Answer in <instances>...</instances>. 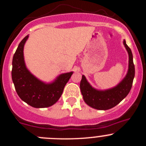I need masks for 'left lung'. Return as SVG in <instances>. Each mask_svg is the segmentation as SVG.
Listing matches in <instances>:
<instances>
[{"label": "left lung", "instance_id": "8db88e82", "mask_svg": "<svg viewBox=\"0 0 146 146\" xmlns=\"http://www.w3.org/2000/svg\"><path fill=\"white\" fill-rule=\"evenodd\" d=\"M123 44L129 55L128 71L125 78L117 86L102 91L95 90L87 82L84 75H82L80 90L84 102L92 108L98 110H108L113 108L119 104L130 91L135 78V65L131 49L126 44L125 40H123Z\"/></svg>", "mask_w": 146, "mask_h": 146}]
</instances>
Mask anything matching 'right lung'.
<instances>
[{"instance_id": "1", "label": "right lung", "mask_w": 146, "mask_h": 146, "mask_svg": "<svg viewBox=\"0 0 146 146\" xmlns=\"http://www.w3.org/2000/svg\"><path fill=\"white\" fill-rule=\"evenodd\" d=\"M29 36L23 39L12 60L11 77L16 93L23 101L34 108H46L54 104L63 93L73 72L60 75L54 82L44 84L35 78L25 66L23 48Z\"/></svg>"}]
</instances>
